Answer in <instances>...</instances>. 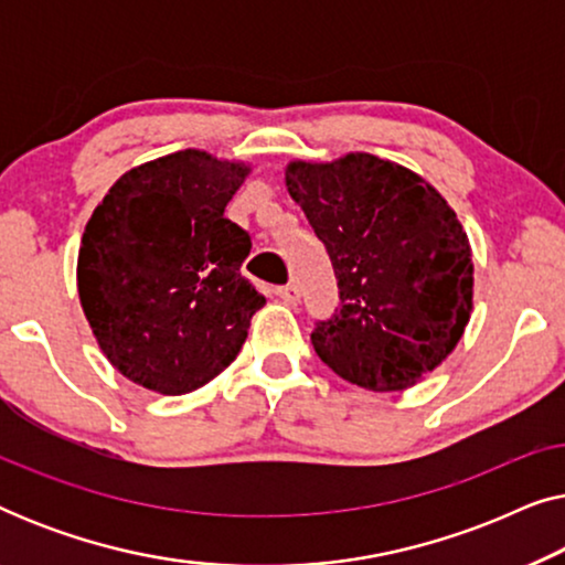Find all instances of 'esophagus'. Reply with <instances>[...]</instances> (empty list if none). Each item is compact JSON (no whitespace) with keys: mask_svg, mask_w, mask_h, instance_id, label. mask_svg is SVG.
Instances as JSON below:
<instances>
[{"mask_svg":"<svg viewBox=\"0 0 565 565\" xmlns=\"http://www.w3.org/2000/svg\"><path fill=\"white\" fill-rule=\"evenodd\" d=\"M275 292H277V298L285 300V303H290V306H296L300 300L298 285H280V288H277Z\"/></svg>","mask_w":565,"mask_h":565,"instance_id":"obj_1","label":"esophagus"}]
</instances>
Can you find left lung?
<instances>
[{
	"instance_id": "8db88e82",
	"label": "left lung",
	"mask_w": 565,
	"mask_h": 565,
	"mask_svg": "<svg viewBox=\"0 0 565 565\" xmlns=\"http://www.w3.org/2000/svg\"><path fill=\"white\" fill-rule=\"evenodd\" d=\"M285 184L339 285V308L311 334L321 362L377 393L443 365L473 311L470 244L447 200L412 169L362 151L290 161Z\"/></svg>"
}]
</instances>
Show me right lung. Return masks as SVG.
<instances>
[{"label": "right lung", "mask_w": 565, "mask_h": 565, "mask_svg": "<svg viewBox=\"0 0 565 565\" xmlns=\"http://www.w3.org/2000/svg\"><path fill=\"white\" fill-rule=\"evenodd\" d=\"M252 169L200 149L134 167L84 228L76 288L110 365L161 396L213 381L265 296L242 275L252 238L228 200Z\"/></svg>", "instance_id": "1"}]
</instances>
